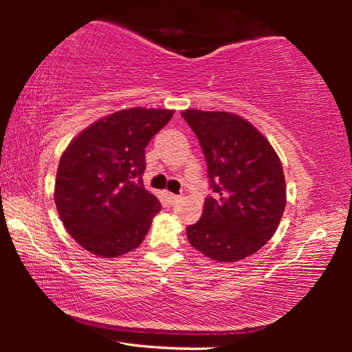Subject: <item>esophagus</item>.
<instances>
[{
  "label": "esophagus",
  "instance_id": "obj_1",
  "mask_svg": "<svg viewBox=\"0 0 352 352\" xmlns=\"http://www.w3.org/2000/svg\"><path fill=\"white\" fill-rule=\"evenodd\" d=\"M178 199H180V197H178V195H175V194H172V192H164V201H166V204H168V205H175L177 204V201H178Z\"/></svg>",
  "mask_w": 352,
  "mask_h": 352
}]
</instances>
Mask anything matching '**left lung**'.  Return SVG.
Masks as SVG:
<instances>
[{"label": "left lung", "instance_id": "1", "mask_svg": "<svg viewBox=\"0 0 352 352\" xmlns=\"http://www.w3.org/2000/svg\"><path fill=\"white\" fill-rule=\"evenodd\" d=\"M204 151L211 192L204 214L189 225L190 245L208 258L234 262L265 245L285 208L281 162L270 142L241 116L184 110Z\"/></svg>", "mask_w": 352, "mask_h": 352}]
</instances>
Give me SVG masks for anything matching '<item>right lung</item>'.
<instances>
[{
    "label": "right lung",
    "instance_id": "right-lung-1",
    "mask_svg": "<svg viewBox=\"0 0 352 352\" xmlns=\"http://www.w3.org/2000/svg\"><path fill=\"white\" fill-rule=\"evenodd\" d=\"M172 110L129 109L99 119L69 142L58 163L56 206L73 239L104 258L144 241L162 204L142 184L146 147Z\"/></svg>",
    "mask_w": 352,
    "mask_h": 352
}]
</instances>
